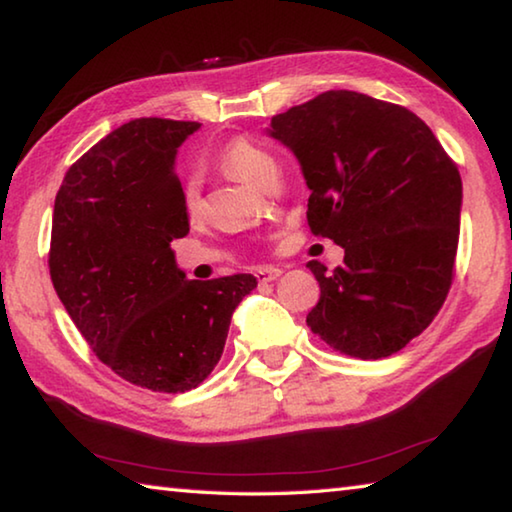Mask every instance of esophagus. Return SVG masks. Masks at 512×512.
I'll return each mask as SVG.
<instances>
[{
    "label": "esophagus",
    "instance_id": "esophagus-1",
    "mask_svg": "<svg viewBox=\"0 0 512 512\" xmlns=\"http://www.w3.org/2000/svg\"><path fill=\"white\" fill-rule=\"evenodd\" d=\"M280 275H282V268H277V266H262L255 271L257 282H273Z\"/></svg>",
    "mask_w": 512,
    "mask_h": 512
}]
</instances>
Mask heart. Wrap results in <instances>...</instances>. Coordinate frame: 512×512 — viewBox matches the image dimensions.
<instances>
[{
	"instance_id": "b5f03b06",
	"label": "heart",
	"mask_w": 512,
	"mask_h": 512,
	"mask_svg": "<svg viewBox=\"0 0 512 512\" xmlns=\"http://www.w3.org/2000/svg\"><path fill=\"white\" fill-rule=\"evenodd\" d=\"M221 164L230 173H235L237 178L246 180V183L259 185L264 171L275 162L271 155L259 149L257 144H253L250 140H244V137H237V140H232L223 149ZM198 203H201V196H198V183L194 176H189L185 180V187H183V205L187 212H196Z\"/></svg>"
}]
</instances>
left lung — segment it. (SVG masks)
I'll list each match as a JSON object with an SVG mask.
<instances>
[{
    "label": "left lung",
    "instance_id": "8db88e82",
    "mask_svg": "<svg viewBox=\"0 0 512 512\" xmlns=\"http://www.w3.org/2000/svg\"><path fill=\"white\" fill-rule=\"evenodd\" d=\"M311 189L314 235L345 250L320 284L307 325L359 359L400 352L420 336L452 287L463 185L454 160L404 106L329 90L271 119Z\"/></svg>",
    "mask_w": 512,
    "mask_h": 512
}]
</instances>
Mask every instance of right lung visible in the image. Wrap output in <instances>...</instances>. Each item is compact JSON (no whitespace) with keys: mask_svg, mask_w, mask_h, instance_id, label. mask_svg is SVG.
Instances as JSON below:
<instances>
[{"mask_svg":"<svg viewBox=\"0 0 512 512\" xmlns=\"http://www.w3.org/2000/svg\"><path fill=\"white\" fill-rule=\"evenodd\" d=\"M196 121L142 117L115 128L65 173L49 273L92 352L155 393L192 391L223 354L248 273L187 280L171 241L189 232L176 153Z\"/></svg>","mask_w":512,"mask_h":512,"instance_id":"1","label":"right lung"}]
</instances>
